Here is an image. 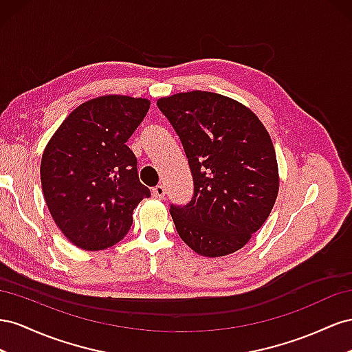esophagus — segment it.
<instances>
[{
  "label": "esophagus",
  "instance_id": "esophagus-1",
  "mask_svg": "<svg viewBox=\"0 0 352 352\" xmlns=\"http://www.w3.org/2000/svg\"><path fill=\"white\" fill-rule=\"evenodd\" d=\"M153 196L156 197V199H164L165 197V187L162 186V184H159V186H156V187H153Z\"/></svg>",
  "mask_w": 352,
  "mask_h": 352
}]
</instances>
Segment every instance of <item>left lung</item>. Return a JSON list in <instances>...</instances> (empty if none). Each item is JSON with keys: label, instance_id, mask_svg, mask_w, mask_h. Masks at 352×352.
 Instances as JSON below:
<instances>
[{"label": "left lung", "instance_id": "1", "mask_svg": "<svg viewBox=\"0 0 352 352\" xmlns=\"http://www.w3.org/2000/svg\"><path fill=\"white\" fill-rule=\"evenodd\" d=\"M156 104L182 140L195 183L186 206L170 205L177 233L208 258L242 249L278 193L276 150L265 126L249 107L217 93H178Z\"/></svg>", "mask_w": 352, "mask_h": 352}]
</instances>
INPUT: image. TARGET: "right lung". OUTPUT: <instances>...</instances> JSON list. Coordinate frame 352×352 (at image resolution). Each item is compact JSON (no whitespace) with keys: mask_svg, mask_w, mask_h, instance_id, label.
Returning a JSON list of instances; mask_svg holds the SVG:
<instances>
[{"mask_svg":"<svg viewBox=\"0 0 352 352\" xmlns=\"http://www.w3.org/2000/svg\"><path fill=\"white\" fill-rule=\"evenodd\" d=\"M150 100L102 96L79 104L50 138L41 159L45 204L65 237L84 250L118 243L150 190L125 143L147 115Z\"/></svg>","mask_w":352,"mask_h":352,"instance_id":"obj_1","label":"right lung"}]
</instances>
